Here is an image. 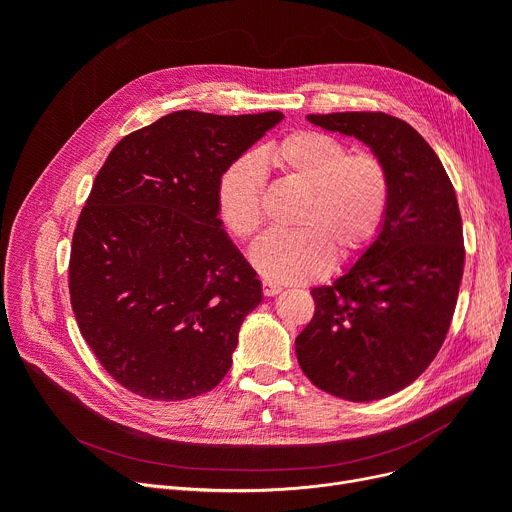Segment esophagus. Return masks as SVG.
<instances>
[{
  "label": "esophagus",
  "instance_id": "1",
  "mask_svg": "<svg viewBox=\"0 0 512 512\" xmlns=\"http://www.w3.org/2000/svg\"><path fill=\"white\" fill-rule=\"evenodd\" d=\"M261 290H263L265 297H274V294H278L282 288H280L278 284L270 282V280H263V282H261Z\"/></svg>",
  "mask_w": 512,
  "mask_h": 512
}]
</instances>
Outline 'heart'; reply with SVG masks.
Instances as JSON below:
<instances>
[{"instance_id":"obj_1","label":"heart","mask_w":512,"mask_h":512,"mask_svg":"<svg viewBox=\"0 0 512 512\" xmlns=\"http://www.w3.org/2000/svg\"><path fill=\"white\" fill-rule=\"evenodd\" d=\"M265 161L307 191L294 232H267L253 249L255 270L276 282H307L324 274L332 253L348 261L378 236L388 203L390 172L380 155L351 151L321 130L301 128L259 153H242L215 186V207L236 240H249L263 224Z\"/></svg>"}]
</instances>
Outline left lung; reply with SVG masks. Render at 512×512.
<instances>
[{"instance_id": "left-lung-1", "label": "left lung", "mask_w": 512, "mask_h": 512, "mask_svg": "<svg viewBox=\"0 0 512 512\" xmlns=\"http://www.w3.org/2000/svg\"><path fill=\"white\" fill-rule=\"evenodd\" d=\"M384 159L390 203L380 236L332 286L311 290L315 313L294 348L328 394L369 402L413 384L448 334L465 265L459 201L436 151L384 112L311 114Z\"/></svg>"}]
</instances>
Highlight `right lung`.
Segmentation results:
<instances>
[{"label": "right lung", "mask_w": 512, "mask_h": 512, "mask_svg": "<svg viewBox=\"0 0 512 512\" xmlns=\"http://www.w3.org/2000/svg\"><path fill=\"white\" fill-rule=\"evenodd\" d=\"M282 118L174 112L126 134L97 172L72 234L70 305L126 390L184 400L224 380L261 282L218 220L215 186Z\"/></svg>", "instance_id": "1"}]
</instances>
